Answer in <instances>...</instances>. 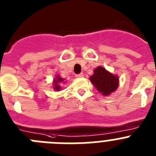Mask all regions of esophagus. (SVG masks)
<instances>
[{
  "label": "esophagus",
  "mask_w": 156,
  "mask_h": 156,
  "mask_svg": "<svg viewBox=\"0 0 156 156\" xmlns=\"http://www.w3.org/2000/svg\"><path fill=\"white\" fill-rule=\"evenodd\" d=\"M76 77H77V78H82V77H83V73L76 74Z\"/></svg>",
  "instance_id": "esophagus-1"
}]
</instances>
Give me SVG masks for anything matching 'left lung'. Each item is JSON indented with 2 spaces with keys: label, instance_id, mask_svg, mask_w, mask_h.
<instances>
[{
  "label": "left lung",
  "instance_id": "obj_1",
  "mask_svg": "<svg viewBox=\"0 0 156 156\" xmlns=\"http://www.w3.org/2000/svg\"><path fill=\"white\" fill-rule=\"evenodd\" d=\"M90 80L98 90L104 95H108L115 91L119 83V79L116 76L112 75L101 66L95 69Z\"/></svg>",
  "mask_w": 156,
  "mask_h": 156
}]
</instances>
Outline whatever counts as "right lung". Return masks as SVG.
<instances>
[{
    "label": "right lung",
    "mask_w": 156,
    "mask_h": 156,
    "mask_svg": "<svg viewBox=\"0 0 156 156\" xmlns=\"http://www.w3.org/2000/svg\"><path fill=\"white\" fill-rule=\"evenodd\" d=\"M63 81V79L62 78H61V77H58L57 76V79L55 80V89L56 90H59V89H61V87H60V85H58V83H60L61 82H62Z\"/></svg>",
    "instance_id": "1"
}]
</instances>
